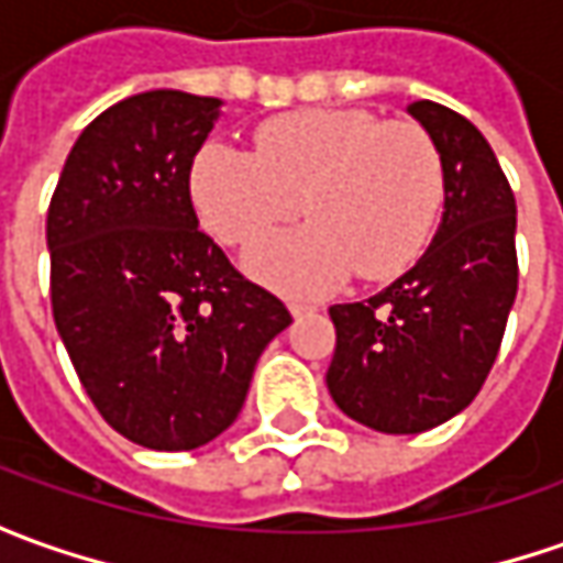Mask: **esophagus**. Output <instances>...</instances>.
<instances>
[{
    "label": "esophagus",
    "mask_w": 563,
    "mask_h": 563,
    "mask_svg": "<svg viewBox=\"0 0 563 563\" xmlns=\"http://www.w3.org/2000/svg\"><path fill=\"white\" fill-rule=\"evenodd\" d=\"M288 310H291V316L313 313L316 303H313V300H300V297H291V300H288Z\"/></svg>",
    "instance_id": "esophagus-1"
}]
</instances>
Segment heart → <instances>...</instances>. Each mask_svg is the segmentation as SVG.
I'll return each mask as SVG.
<instances>
[{"label": "heart", "instance_id": "heart-1", "mask_svg": "<svg viewBox=\"0 0 563 563\" xmlns=\"http://www.w3.org/2000/svg\"><path fill=\"white\" fill-rule=\"evenodd\" d=\"M190 194L231 247L266 241L303 209L310 222L256 250L250 269L288 291H319L351 269L388 278L420 256L442 212L444 165L417 121L303 109L266 121L253 153L206 143Z\"/></svg>", "mask_w": 563, "mask_h": 563}]
</instances>
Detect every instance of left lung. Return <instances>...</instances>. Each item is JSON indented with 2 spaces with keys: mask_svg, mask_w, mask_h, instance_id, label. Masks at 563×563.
Returning a JSON list of instances; mask_svg holds the SVG:
<instances>
[{
  "mask_svg": "<svg viewBox=\"0 0 563 563\" xmlns=\"http://www.w3.org/2000/svg\"><path fill=\"white\" fill-rule=\"evenodd\" d=\"M407 112L442 153V225L385 291L329 310L338 335L329 395L388 435L435 429L479 395L517 297V203L492 146L432 99Z\"/></svg>",
  "mask_w": 563,
  "mask_h": 563,
  "instance_id": "obj_1",
  "label": "left lung"
}]
</instances>
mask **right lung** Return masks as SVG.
<instances>
[{
  "instance_id": "1",
  "label": "right lung",
  "mask_w": 563,
  "mask_h": 563,
  "mask_svg": "<svg viewBox=\"0 0 563 563\" xmlns=\"http://www.w3.org/2000/svg\"><path fill=\"white\" fill-rule=\"evenodd\" d=\"M222 99L150 90L84 128L46 244L55 329L93 407L153 451H194L238 420L256 360L291 325L200 231L190 165Z\"/></svg>"
}]
</instances>
